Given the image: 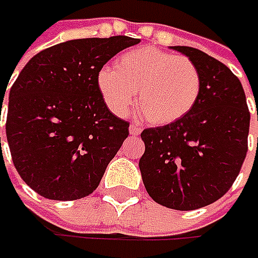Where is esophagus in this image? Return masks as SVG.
Listing matches in <instances>:
<instances>
[{"label":"esophagus","mask_w":258,"mask_h":258,"mask_svg":"<svg viewBox=\"0 0 258 258\" xmlns=\"http://www.w3.org/2000/svg\"><path fill=\"white\" fill-rule=\"evenodd\" d=\"M141 131H142V129H141V127H139L138 124L132 123L131 126H129V134L134 135V136H138V135L141 134Z\"/></svg>","instance_id":"1"}]
</instances>
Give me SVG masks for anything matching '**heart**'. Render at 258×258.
Returning a JSON list of instances; mask_svg holds the SVG:
<instances>
[{
	"instance_id": "heart-1",
	"label": "heart",
	"mask_w": 258,
	"mask_h": 258,
	"mask_svg": "<svg viewBox=\"0 0 258 258\" xmlns=\"http://www.w3.org/2000/svg\"><path fill=\"white\" fill-rule=\"evenodd\" d=\"M203 80L198 67L183 55L154 47L126 51L97 75V89L107 107L117 116L129 113L138 94V107L152 124L182 119L197 104Z\"/></svg>"
}]
</instances>
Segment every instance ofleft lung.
I'll return each mask as SVG.
<instances>
[{
	"label": "left lung",
	"mask_w": 258,
	"mask_h": 258,
	"mask_svg": "<svg viewBox=\"0 0 258 258\" xmlns=\"http://www.w3.org/2000/svg\"><path fill=\"white\" fill-rule=\"evenodd\" d=\"M171 48L198 67L201 94L182 119L141 134L139 169L155 203L192 211L220 200L238 176L248 151L250 112L241 82L227 66L198 48Z\"/></svg>",
	"instance_id": "left-lung-1"
}]
</instances>
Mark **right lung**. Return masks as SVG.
Here are the masks:
<instances>
[{"label":"right lung","mask_w":258,"mask_h":258,"mask_svg":"<svg viewBox=\"0 0 258 258\" xmlns=\"http://www.w3.org/2000/svg\"><path fill=\"white\" fill-rule=\"evenodd\" d=\"M139 41L114 35L55 44L35 54L11 86L5 123L10 152L23 181L41 197L73 201L99 186L129 135V122L109 110L97 75Z\"/></svg>","instance_id":"right-lung-1"}]
</instances>
